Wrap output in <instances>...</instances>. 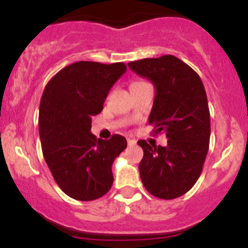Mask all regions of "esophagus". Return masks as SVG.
<instances>
[{
  "label": "esophagus",
  "mask_w": 248,
  "mask_h": 248,
  "mask_svg": "<svg viewBox=\"0 0 248 248\" xmlns=\"http://www.w3.org/2000/svg\"><path fill=\"white\" fill-rule=\"evenodd\" d=\"M127 142H128V146H134L137 144V140L134 139H127Z\"/></svg>",
  "instance_id": "obj_1"
}]
</instances>
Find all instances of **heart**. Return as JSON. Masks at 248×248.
<instances>
[{
    "instance_id": "b5f03b06",
    "label": "heart",
    "mask_w": 248,
    "mask_h": 248,
    "mask_svg": "<svg viewBox=\"0 0 248 248\" xmlns=\"http://www.w3.org/2000/svg\"><path fill=\"white\" fill-rule=\"evenodd\" d=\"M138 84H141V81H136V82H133L132 85H138Z\"/></svg>"
}]
</instances>
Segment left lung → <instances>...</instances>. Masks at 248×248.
<instances>
[{"label": "left lung", "instance_id": "8db88e82", "mask_svg": "<svg viewBox=\"0 0 248 248\" xmlns=\"http://www.w3.org/2000/svg\"><path fill=\"white\" fill-rule=\"evenodd\" d=\"M139 77L154 84L155 101L149 124L163 133L167 146L139 140L144 157L140 179L152 196L174 199L193 187L201 176L210 142V111L198 74L172 55L129 62Z\"/></svg>", "mask_w": 248, "mask_h": 248}]
</instances>
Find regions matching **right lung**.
Returning a JSON list of instances; mask_svg holds the SVG:
<instances>
[{"label":"right lung","instance_id":"add662e5","mask_svg":"<svg viewBox=\"0 0 248 248\" xmlns=\"http://www.w3.org/2000/svg\"><path fill=\"white\" fill-rule=\"evenodd\" d=\"M126 71L122 62L79 61L61 69L44 89L38 122L44 159L60 188L77 201H94L111 188V166L127 147L126 138L97 139L91 122Z\"/></svg>","mask_w":248,"mask_h":248}]
</instances>
